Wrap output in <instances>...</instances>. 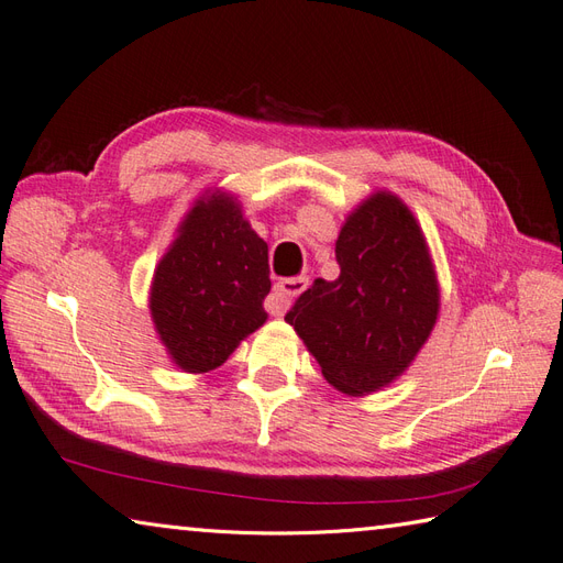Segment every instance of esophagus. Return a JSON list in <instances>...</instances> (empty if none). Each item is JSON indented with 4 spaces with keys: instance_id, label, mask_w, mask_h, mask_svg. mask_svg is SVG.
Returning a JSON list of instances; mask_svg holds the SVG:
<instances>
[{
    "instance_id": "34e87169",
    "label": "esophagus",
    "mask_w": 563,
    "mask_h": 563,
    "mask_svg": "<svg viewBox=\"0 0 563 563\" xmlns=\"http://www.w3.org/2000/svg\"><path fill=\"white\" fill-rule=\"evenodd\" d=\"M308 288V279L305 277H294V279H282L272 288V296L267 298V312L269 314H284L291 302Z\"/></svg>"
}]
</instances>
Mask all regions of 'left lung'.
<instances>
[{"instance_id": "8db88e82", "label": "left lung", "mask_w": 563, "mask_h": 563, "mask_svg": "<svg viewBox=\"0 0 563 563\" xmlns=\"http://www.w3.org/2000/svg\"><path fill=\"white\" fill-rule=\"evenodd\" d=\"M340 275L314 279L286 312L323 378L350 397L389 385L416 360L439 314L422 230L406 203L371 195L335 242Z\"/></svg>"}]
</instances>
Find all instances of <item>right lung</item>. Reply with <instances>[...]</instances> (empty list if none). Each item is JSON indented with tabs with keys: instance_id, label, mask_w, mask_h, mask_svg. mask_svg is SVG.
<instances>
[{
	"instance_id": "add662e5",
	"label": "right lung",
	"mask_w": 563,
	"mask_h": 563,
	"mask_svg": "<svg viewBox=\"0 0 563 563\" xmlns=\"http://www.w3.org/2000/svg\"><path fill=\"white\" fill-rule=\"evenodd\" d=\"M267 244L225 192L201 197L155 269L150 312L178 368L207 373L225 364L261 329L269 294Z\"/></svg>"
}]
</instances>
